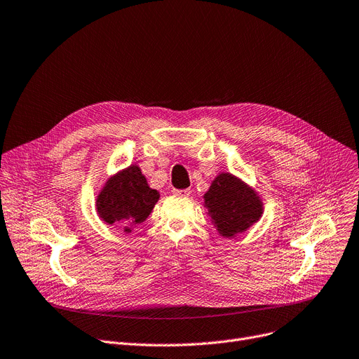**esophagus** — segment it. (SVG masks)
I'll list each match as a JSON object with an SVG mask.
<instances>
[{
  "mask_svg": "<svg viewBox=\"0 0 359 359\" xmlns=\"http://www.w3.org/2000/svg\"><path fill=\"white\" fill-rule=\"evenodd\" d=\"M173 194H175L176 196H187V195L191 194V189H175Z\"/></svg>",
  "mask_w": 359,
  "mask_h": 359,
  "instance_id": "obj_1",
  "label": "esophagus"
}]
</instances>
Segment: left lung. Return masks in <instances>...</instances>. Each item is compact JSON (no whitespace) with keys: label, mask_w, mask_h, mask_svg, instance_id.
Wrapping results in <instances>:
<instances>
[{"label":"left lung","mask_w":359,"mask_h":359,"mask_svg":"<svg viewBox=\"0 0 359 359\" xmlns=\"http://www.w3.org/2000/svg\"><path fill=\"white\" fill-rule=\"evenodd\" d=\"M203 199L205 208L225 237L248 230L262 214V205L255 192L229 173L219 175L212 182Z\"/></svg>","instance_id":"left-lung-1"}]
</instances>
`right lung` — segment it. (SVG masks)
<instances>
[{"instance_id": "1", "label": "right lung", "mask_w": 359, "mask_h": 359, "mask_svg": "<svg viewBox=\"0 0 359 359\" xmlns=\"http://www.w3.org/2000/svg\"><path fill=\"white\" fill-rule=\"evenodd\" d=\"M160 195L149 189L137 165H130L113 177L97 198V211L107 224H115L130 231L153 211Z\"/></svg>"}]
</instances>
